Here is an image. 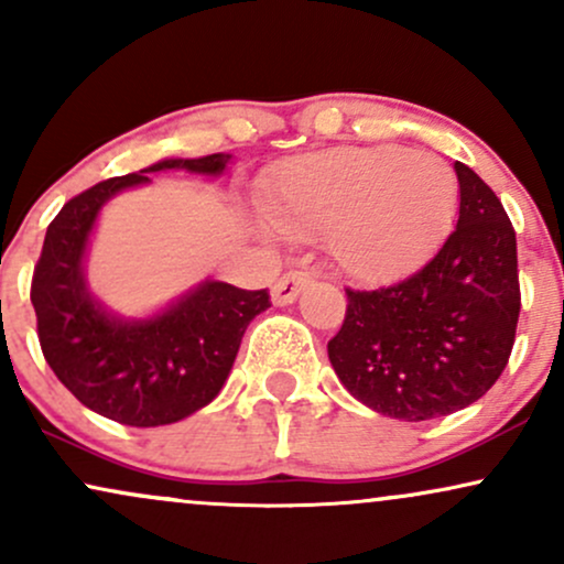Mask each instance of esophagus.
Listing matches in <instances>:
<instances>
[{
    "label": "esophagus",
    "instance_id": "obj_1",
    "mask_svg": "<svg viewBox=\"0 0 564 564\" xmlns=\"http://www.w3.org/2000/svg\"><path fill=\"white\" fill-rule=\"evenodd\" d=\"M311 280H314L311 271H288V274L280 276V280L274 282V288H271V301H274V305H290Z\"/></svg>",
    "mask_w": 564,
    "mask_h": 564
}]
</instances>
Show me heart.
Listing matches in <instances>:
<instances>
[{
    "mask_svg": "<svg viewBox=\"0 0 564 564\" xmlns=\"http://www.w3.org/2000/svg\"><path fill=\"white\" fill-rule=\"evenodd\" d=\"M457 177L444 159L398 145H343L284 162L261 193V212L293 240L326 235L350 280L387 284L413 274L447 238Z\"/></svg>",
    "mask_w": 564,
    "mask_h": 564,
    "instance_id": "1",
    "label": "heart"
}]
</instances>
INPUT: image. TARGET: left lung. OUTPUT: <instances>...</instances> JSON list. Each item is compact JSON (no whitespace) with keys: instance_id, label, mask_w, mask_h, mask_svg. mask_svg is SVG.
Returning a JSON list of instances; mask_svg holds the SVG:
<instances>
[{"instance_id":"1","label":"left lung","mask_w":564,"mask_h":564,"mask_svg":"<svg viewBox=\"0 0 564 564\" xmlns=\"http://www.w3.org/2000/svg\"><path fill=\"white\" fill-rule=\"evenodd\" d=\"M455 172L460 212L440 253L392 288L345 290L343 329L326 345L347 392L389 419L468 408L502 377L516 343V229L470 166Z\"/></svg>"}]
</instances>
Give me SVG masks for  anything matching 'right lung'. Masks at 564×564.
<instances>
[{"label":"right lung","mask_w":564,"mask_h":564,"mask_svg":"<svg viewBox=\"0 0 564 564\" xmlns=\"http://www.w3.org/2000/svg\"><path fill=\"white\" fill-rule=\"evenodd\" d=\"M229 154L162 159L104 180L69 198L46 229L33 269L31 303L46 364L83 405L124 426H166L208 405L225 387L248 324L271 301L267 290L206 280L145 318L117 316L86 284V250L101 206L149 175L185 170L219 177Z\"/></svg>","instance_id":"obj_1"}]
</instances>
